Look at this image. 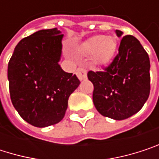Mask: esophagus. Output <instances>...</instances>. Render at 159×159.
I'll return each mask as SVG.
<instances>
[{
  "instance_id": "obj_1",
  "label": "esophagus",
  "mask_w": 159,
  "mask_h": 159,
  "mask_svg": "<svg viewBox=\"0 0 159 159\" xmlns=\"http://www.w3.org/2000/svg\"><path fill=\"white\" fill-rule=\"evenodd\" d=\"M76 75H77V77L79 78L80 81L85 80L86 79V77H87L86 70H84V68H78L77 71H76Z\"/></svg>"
}]
</instances>
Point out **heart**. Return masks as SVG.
<instances>
[{"instance_id": "1", "label": "heart", "mask_w": 159, "mask_h": 159, "mask_svg": "<svg viewBox=\"0 0 159 159\" xmlns=\"http://www.w3.org/2000/svg\"><path fill=\"white\" fill-rule=\"evenodd\" d=\"M116 48L117 40L114 37L98 35L84 41L80 47V50L85 55H92L95 63L104 64L112 59Z\"/></svg>"}]
</instances>
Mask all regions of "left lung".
I'll list each match as a JSON object with an SVG mask.
<instances>
[{"label": "left lung", "mask_w": 159, "mask_h": 159, "mask_svg": "<svg viewBox=\"0 0 159 159\" xmlns=\"http://www.w3.org/2000/svg\"><path fill=\"white\" fill-rule=\"evenodd\" d=\"M119 38L122 32L116 30ZM150 61L139 40L127 35L119 52L103 71L87 73L94 84L93 102L101 115L125 120L143 108L150 93Z\"/></svg>", "instance_id": "1"}]
</instances>
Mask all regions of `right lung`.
Masks as SVG:
<instances>
[{"label":"right lung","mask_w":159,"mask_h":159,"mask_svg":"<svg viewBox=\"0 0 159 159\" xmlns=\"http://www.w3.org/2000/svg\"><path fill=\"white\" fill-rule=\"evenodd\" d=\"M62 38L57 28L39 30L16 45L8 63L12 103L36 127L60 122L70 95L80 84L75 75L64 72L59 64Z\"/></svg>","instance_id":"1"}]
</instances>
